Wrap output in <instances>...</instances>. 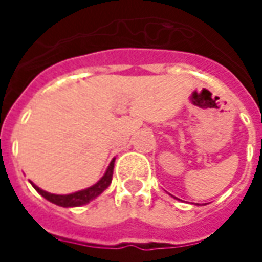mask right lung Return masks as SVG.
Instances as JSON below:
<instances>
[{
  "label": "right lung",
  "mask_w": 262,
  "mask_h": 262,
  "mask_svg": "<svg viewBox=\"0 0 262 262\" xmlns=\"http://www.w3.org/2000/svg\"><path fill=\"white\" fill-rule=\"evenodd\" d=\"M114 163L115 159L111 161V164H109L108 170L106 172L103 174V177L97 182V184H94L92 187L85 188V189H81V191H77L74 193H69V195H56V193H50L46 192V191H43L39 187H36L33 182H31L33 188L36 189L37 192L40 193L43 198H46L48 201H50L52 203H56V205H59V206H63V208H74V206H81V205H85L92 199H95L98 195H101V193L106 189V188L111 185V182H112V176H114Z\"/></svg>",
  "instance_id": "1"
}]
</instances>
